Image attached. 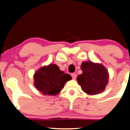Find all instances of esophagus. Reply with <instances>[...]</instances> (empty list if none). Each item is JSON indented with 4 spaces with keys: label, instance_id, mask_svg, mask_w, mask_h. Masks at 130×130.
Returning <instances> with one entry per match:
<instances>
[{
    "label": "esophagus",
    "instance_id": "1",
    "mask_svg": "<svg viewBox=\"0 0 130 130\" xmlns=\"http://www.w3.org/2000/svg\"><path fill=\"white\" fill-rule=\"evenodd\" d=\"M71 76H72L73 79H76V74H75V73H72Z\"/></svg>",
    "mask_w": 130,
    "mask_h": 130
}]
</instances>
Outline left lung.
<instances>
[{
  "instance_id": "obj_1",
  "label": "left lung",
  "mask_w": 130,
  "mask_h": 130,
  "mask_svg": "<svg viewBox=\"0 0 130 130\" xmlns=\"http://www.w3.org/2000/svg\"><path fill=\"white\" fill-rule=\"evenodd\" d=\"M83 73L77 77L78 83L82 90L90 95L101 93L105 90L108 84L109 72L102 64L95 63L91 61L81 63Z\"/></svg>"
}]
</instances>
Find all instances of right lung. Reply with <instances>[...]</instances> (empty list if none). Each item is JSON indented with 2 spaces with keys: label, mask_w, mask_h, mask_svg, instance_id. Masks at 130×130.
I'll use <instances>...</instances> for the list:
<instances>
[{
  "label": "right lung",
  "mask_w": 130,
  "mask_h": 130,
  "mask_svg": "<svg viewBox=\"0 0 130 130\" xmlns=\"http://www.w3.org/2000/svg\"><path fill=\"white\" fill-rule=\"evenodd\" d=\"M35 86L44 95H57L72 76L60 70L55 64H50L39 68L34 75Z\"/></svg>",
  "instance_id": "obj_1"
}]
</instances>
